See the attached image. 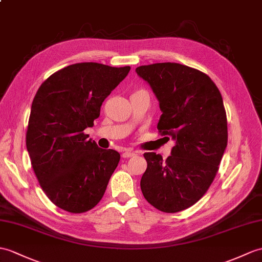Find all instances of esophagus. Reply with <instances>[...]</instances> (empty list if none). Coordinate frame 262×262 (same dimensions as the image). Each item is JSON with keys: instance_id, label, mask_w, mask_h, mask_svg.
Listing matches in <instances>:
<instances>
[{"instance_id": "34e87169", "label": "esophagus", "mask_w": 262, "mask_h": 262, "mask_svg": "<svg viewBox=\"0 0 262 262\" xmlns=\"http://www.w3.org/2000/svg\"><path fill=\"white\" fill-rule=\"evenodd\" d=\"M135 155H136V153H135V151H133V150H125L123 153L124 159H129V157H133Z\"/></svg>"}]
</instances>
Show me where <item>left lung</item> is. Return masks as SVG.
<instances>
[{
  "label": "left lung",
  "mask_w": 262,
  "mask_h": 262,
  "mask_svg": "<svg viewBox=\"0 0 262 262\" xmlns=\"http://www.w3.org/2000/svg\"><path fill=\"white\" fill-rule=\"evenodd\" d=\"M136 72L160 101L157 129L175 141L166 161L144 154L147 168L141 188L154 208L175 213L195 204L219 171L228 144L223 99L211 78L191 67L162 62L141 66Z\"/></svg>",
  "instance_id": "left-lung-1"
}]
</instances>
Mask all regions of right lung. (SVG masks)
Segmentation results:
<instances>
[{"instance_id": "obj_1", "label": "right lung", "mask_w": 262, "mask_h": 262, "mask_svg": "<svg viewBox=\"0 0 262 262\" xmlns=\"http://www.w3.org/2000/svg\"><path fill=\"white\" fill-rule=\"evenodd\" d=\"M130 67L97 62L70 64L54 72L36 91L27 149L42 190L53 204L83 213L99 203L120 155L102 149L83 130L94 126L103 100Z\"/></svg>"}]
</instances>
